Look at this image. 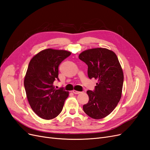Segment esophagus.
Returning a JSON list of instances; mask_svg holds the SVG:
<instances>
[{
  "label": "esophagus",
  "instance_id": "esophagus-1",
  "mask_svg": "<svg viewBox=\"0 0 150 150\" xmlns=\"http://www.w3.org/2000/svg\"><path fill=\"white\" fill-rule=\"evenodd\" d=\"M72 93H73L75 94H78L81 93L80 91H76V90H73V91H72Z\"/></svg>",
  "mask_w": 150,
  "mask_h": 150
}]
</instances>
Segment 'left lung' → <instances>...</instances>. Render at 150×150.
Here are the masks:
<instances>
[{
  "label": "left lung",
  "mask_w": 150,
  "mask_h": 150,
  "mask_svg": "<svg viewBox=\"0 0 150 150\" xmlns=\"http://www.w3.org/2000/svg\"><path fill=\"white\" fill-rule=\"evenodd\" d=\"M79 59L88 65L89 79L98 81L94 91H88L89 101L83 110L89 117L100 120L108 116L120 101L124 75L116 54L106 48L85 50Z\"/></svg>",
  "instance_id": "8db88e82"
}]
</instances>
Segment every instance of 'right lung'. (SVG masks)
<instances>
[{"instance_id":"1","label":"right lung","mask_w":150,"mask_h":150,"mask_svg":"<svg viewBox=\"0 0 150 150\" xmlns=\"http://www.w3.org/2000/svg\"><path fill=\"white\" fill-rule=\"evenodd\" d=\"M71 54L65 50L46 49L31 59L24 77L28 100L34 112L44 120L55 118L62 110L69 92L56 89L53 85L58 79V67Z\"/></svg>"}]
</instances>
